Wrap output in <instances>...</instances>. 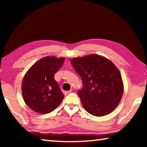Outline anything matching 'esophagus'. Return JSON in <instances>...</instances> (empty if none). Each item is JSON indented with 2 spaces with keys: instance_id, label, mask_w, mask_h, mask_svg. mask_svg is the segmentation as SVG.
Masks as SVG:
<instances>
[{
  "instance_id": "34e87169",
  "label": "esophagus",
  "mask_w": 147,
  "mask_h": 147,
  "mask_svg": "<svg viewBox=\"0 0 147 147\" xmlns=\"http://www.w3.org/2000/svg\"><path fill=\"white\" fill-rule=\"evenodd\" d=\"M71 90H70V91H64V94H65V95H67V94H69V93H71Z\"/></svg>"
}]
</instances>
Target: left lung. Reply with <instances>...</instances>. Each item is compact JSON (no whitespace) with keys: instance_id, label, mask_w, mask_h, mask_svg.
I'll return each instance as SVG.
<instances>
[{"instance_id":"1","label":"left lung","mask_w":147,"mask_h":147,"mask_svg":"<svg viewBox=\"0 0 147 147\" xmlns=\"http://www.w3.org/2000/svg\"><path fill=\"white\" fill-rule=\"evenodd\" d=\"M71 62L82 80L84 88L78 94L84 109L96 117L112 112L124 92L121 74L115 65L94 54L73 58Z\"/></svg>"}]
</instances>
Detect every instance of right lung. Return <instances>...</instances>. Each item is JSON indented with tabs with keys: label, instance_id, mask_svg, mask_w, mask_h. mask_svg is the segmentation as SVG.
Masks as SVG:
<instances>
[{
	"label": "right lung",
	"instance_id": "1",
	"mask_svg": "<svg viewBox=\"0 0 147 147\" xmlns=\"http://www.w3.org/2000/svg\"><path fill=\"white\" fill-rule=\"evenodd\" d=\"M64 60L65 58L45 56L36 62L24 76L22 94L24 102L33 111L49 113L63 100L64 94L54 76Z\"/></svg>",
	"mask_w": 147,
	"mask_h": 147
}]
</instances>
